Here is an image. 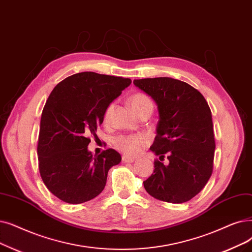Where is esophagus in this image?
I'll list each match as a JSON object with an SVG mask.
<instances>
[{
    "mask_svg": "<svg viewBox=\"0 0 252 252\" xmlns=\"http://www.w3.org/2000/svg\"><path fill=\"white\" fill-rule=\"evenodd\" d=\"M123 161H124V162H134V161H135V158L124 156V157H123Z\"/></svg>",
    "mask_w": 252,
    "mask_h": 252,
    "instance_id": "34e87169",
    "label": "esophagus"
}]
</instances>
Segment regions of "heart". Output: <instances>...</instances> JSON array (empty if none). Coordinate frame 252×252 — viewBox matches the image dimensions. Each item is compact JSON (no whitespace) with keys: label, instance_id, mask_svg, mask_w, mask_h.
<instances>
[{"label":"heart","instance_id":"heart-1","mask_svg":"<svg viewBox=\"0 0 252 252\" xmlns=\"http://www.w3.org/2000/svg\"><path fill=\"white\" fill-rule=\"evenodd\" d=\"M129 105L132 107L135 113L138 115L141 112L145 111L146 109H152L153 104L149 97L141 93L134 94L129 99ZM114 105L110 104L105 109L103 119L104 123H108L113 112ZM147 137L143 134H134V135H118L115 136L112 140V144L114 147L123 152L126 157L133 158L138 156L143 148L147 144Z\"/></svg>","mask_w":252,"mask_h":252}]
</instances>
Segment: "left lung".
Here are the masks:
<instances>
[{
    "label": "left lung",
    "mask_w": 252,
    "mask_h": 252,
    "mask_svg": "<svg viewBox=\"0 0 252 252\" xmlns=\"http://www.w3.org/2000/svg\"><path fill=\"white\" fill-rule=\"evenodd\" d=\"M156 101L159 120L150 150L159 156L143 182L159 201L180 204L191 200L213 171L215 140L211 110L203 94L187 82L169 77L134 80ZM167 155L168 165L161 160Z\"/></svg>",
    "instance_id": "1"
}]
</instances>
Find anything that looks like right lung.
Wrapping results in <instances>:
<instances>
[{
	"label": "right lung",
	"mask_w": 252,
	"mask_h": 252,
	"mask_svg": "<svg viewBox=\"0 0 252 252\" xmlns=\"http://www.w3.org/2000/svg\"><path fill=\"white\" fill-rule=\"evenodd\" d=\"M132 80L81 72L54 87L43 108L38 139L41 178L51 193L69 204H81L99 195L108 171L122 161L112 148L93 156L91 137L103 124L105 109Z\"/></svg>",
	"instance_id": "right-lung-1"
}]
</instances>
